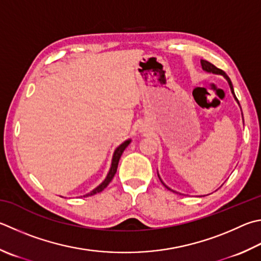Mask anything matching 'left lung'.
<instances>
[{"label": "left lung", "instance_id": "1", "mask_svg": "<svg viewBox=\"0 0 261 261\" xmlns=\"http://www.w3.org/2000/svg\"><path fill=\"white\" fill-rule=\"evenodd\" d=\"M201 64H202V68L204 69V70H206V72H210V73H215V74H220V75H224V76L226 77L227 81H228V83H229V87H230L231 92H233V94H234L233 84H231V82H230L229 77L227 76V75H226V73L224 72V70H221L220 68L216 67L215 65L211 64V63H209V61H206V60H201ZM234 97H235V94H234ZM235 99H236V100H238V98H236V97H235ZM238 101H239V100H238ZM162 184H163V182H162ZM163 185H164V184H163ZM164 186H165V185H164ZM165 187H167L168 189H170L168 186H165ZM170 191H171V189H170Z\"/></svg>", "mask_w": 261, "mask_h": 261}]
</instances>
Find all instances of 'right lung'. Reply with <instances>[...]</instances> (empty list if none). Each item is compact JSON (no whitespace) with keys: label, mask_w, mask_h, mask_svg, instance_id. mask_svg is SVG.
<instances>
[{"label":"right lung","mask_w":261,"mask_h":261,"mask_svg":"<svg viewBox=\"0 0 261 261\" xmlns=\"http://www.w3.org/2000/svg\"><path fill=\"white\" fill-rule=\"evenodd\" d=\"M129 144H130V140H126V141H124V143H123L121 146L117 147V149L115 150V153H114V156H113L112 167H111L110 172H108V174H107L106 179L103 180V181H102L100 185H99V186H98L97 188H94L92 192H90L89 194H87V195H84V196H91V195H94V194H97V193H100V192H102L103 189H105V188L108 186V184H110V182L112 181V179L114 178L115 173H116V171H117L118 161H120V159H121L122 153H123V151H124V149L126 148L127 145H129Z\"/></svg>","instance_id":"1"}]
</instances>
